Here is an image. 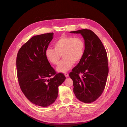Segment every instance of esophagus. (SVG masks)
Returning a JSON list of instances; mask_svg holds the SVG:
<instances>
[{
    "instance_id": "esophagus-1",
    "label": "esophagus",
    "mask_w": 127,
    "mask_h": 127,
    "mask_svg": "<svg viewBox=\"0 0 127 127\" xmlns=\"http://www.w3.org/2000/svg\"><path fill=\"white\" fill-rule=\"evenodd\" d=\"M64 75H65V76L66 77H69V74H68L67 73H64Z\"/></svg>"
}]
</instances>
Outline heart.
Here are the masks:
<instances>
[{"instance_id":"heart-1","label":"heart","mask_w":127,"mask_h":127,"mask_svg":"<svg viewBox=\"0 0 127 127\" xmlns=\"http://www.w3.org/2000/svg\"><path fill=\"white\" fill-rule=\"evenodd\" d=\"M54 46V48L47 49L45 56L51 64L57 65L63 55L64 58L57 67L60 72L69 71L74 63L81 60L85 52V43L80 37L62 36L55 42Z\"/></svg>"}]
</instances>
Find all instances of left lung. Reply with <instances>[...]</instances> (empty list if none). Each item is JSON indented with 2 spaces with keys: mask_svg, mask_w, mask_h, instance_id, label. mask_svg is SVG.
<instances>
[{
  "mask_svg": "<svg viewBox=\"0 0 127 127\" xmlns=\"http://www.w3.org/2000/svg\"><path fill=\"white\" fill-rule=\"evenodd\" d=\"M71 33H80L85 43V52L70 73L73 92L81 102L91 103L103 93L108 74V63L105 48L100 38L91 30L84 29ZM82 73V77L79 76Z\"/></svg>",
  "mask_w": 127,
  "mask_h": 127,
  "instance_id": "obj_1",
  "label": "left lung"
}]
</instances>
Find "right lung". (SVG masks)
<instances>
[{"label": "right lung", "mask_w": 127, "mask_h": 127, "mask_svg": "<svg viewBox=\"0 0 127 127\" xmlns=\"http://www.w3.org/2000/svg\"><path fill=\"white\" fill-rule=\"evenodd\" d=\"M53 32L32 37L19 49L16 59L17 73L20 89L32 103L47 107L58 96V86L65 79L57 73L45 56L53 38Z\"/></svg>", "instance_id": "1"}]
</instances>
